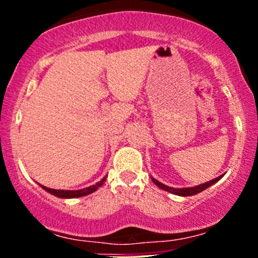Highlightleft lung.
<instances>
[{
    "instance_id": "obj_1",
    "label": "left lung",
    "mask_w": 258,
    "mask_h": 258,
    "mask_svg": "<svg viewBox=\"0 0 258 258\" xmlns=\"http://www.w3.org/2000/svg\"><path fill=\"white\" fill-rule=\"evenodd\" d=\"M222 177H223V175H221V176H218V177H216L215 179H211V181L205 182V183L199 184V186L184 187V188H175V187L166 186V184L161 183L160 181H157V179L153 178V177H152V181H153V183L156 184V186L160 187L161 189H165V191L170 192V194L177 195V196H194V195H197V194H200V192L205 191V189H206V188H209L210 186L215 184L216 182L220 181V179L222 178Z\"/></svg>"
}]
</instances>
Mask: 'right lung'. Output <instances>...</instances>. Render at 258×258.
Masks as SVG:
<instances>
[{
    "mask_svg": "<svg viewBox=\"0 0 258 258\" xmlns=\"http://www.w3.org/2000/svg\"><path fill=\"white\" fill-rule=\"evenodd\" d=\"M106 178L107 177H103L100 182H97V183L92 184V186L90 187H86V188L76 189V191H70V189H53V188H48V187L46 186H42V184H41V187H42L45 191H47L48 194L53 195V196L56 197H59V199H77V197L87 196V195L92 194V192H95L96 189L100 188V187L105 183Z\"/></svg>",
    "mask_w": 258,
    "mask_h": 258,
    "instance_id": "add662e5",
    "label": "right lung"
}]
</instances>
